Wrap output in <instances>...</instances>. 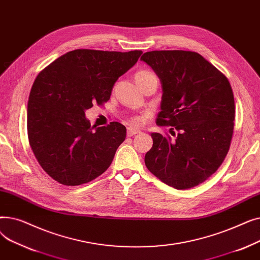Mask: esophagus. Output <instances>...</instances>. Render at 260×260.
Wrapping results in <instances>:
<instances>
[{"mask_svg":"<svg viewBox=\"0 0 260 260\" xmlns=\"http://www.w3.org/2000/svg\"><path fill=\"white\" fill-rule=\"evenodd\" d=\"M140 129L138 128H135V127H127V136L128 137H132V136L136 135V134H139Z\"/></svg>","mask_w":260,"mask_h":260,"instance_id":"esophagus-1","label":"esophagus"}]
</instances>
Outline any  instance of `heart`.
<instances>
[{"instance_id": "b5f03b06", "label": "heart", "mask_w": 260, "mask_h": 260, "mask_svg": "<svg viewBox=\"0 0 260 260\" xmlns=\"http://www.w3.org/2000/svg\"><path fill=\"white\" fill-rule=\"evenodd\" d=\"M154 76H155L154 73L146 71V70H142V71H139V72L136 73L135 78H136V80H142V79H145V78H148V77H154ZM133 121L135 123H138V122H140V118H134Z\"/></svg>"}]
</instances>
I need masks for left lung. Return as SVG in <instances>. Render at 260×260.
Returning a JSON list of instances; mask_svg holds the SVG:
<instances>
[{
	"instance_id": "obj_1",
	"label": "left lung",
	"mask_w": 260,
	"mask_h": 260,
	"mask_svg": "<svg viewBox=\"0 0 260 260\" xmlns=\"http://www.w3.org/2000/svg\"><path fill=\"white\" fill-rule=\"evenodd\" d=\"M153 68L162 86L157 125L171 134L152 133L145 166L166 184L187 189L206 181L229 152L234 129V94L228 78L201 54L154 50L141 59Z\"/></svg>"
}]
</instances>
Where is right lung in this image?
I'll use <instances>...</instances> for the list:
<instances>
[{"label":"right lung","mask_w":260,"mask_h":260,"mask_svg":"<svg viewBox=\"0 0 260 260\" xmlns=\"http://www.w3.org/2000/svg\"><path fill=\"white\" fill-rule=\"evenodd\" d=\"M141 53L76 49L37 76L27 105V133L39 165L52 179L80 185L111 166L126 127L111 122L93 131L85 111L109 100L116 81Z\"/></svg>","instance_id":"add662e5"}]
</instances>
